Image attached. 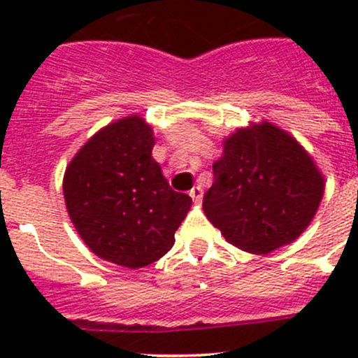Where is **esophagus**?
<instances>
[{
  "label": "esophagus",
  "instance_id": "esophagus-1",
  "mask_svg": "<svg viewBox=\"0 0 358 358\" xmlns=\"http://www.w3.org/2000/svg\"><path fill=\"white\" fill-rule=\"evenodd\" d=\"M189 196L192 197L194 201H197V202H199V201H201V197H202V189H201L199 185H197V187H194V189L190 190V192H189Z\"/></svg>",
  "mask_w": 358,
  "mask_h": 358
}]
</instances>
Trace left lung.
Returning <instances> with one entry per match:
<instances>
[{
	"mask_svg": "<svg viewBox=\"0 0 358 358\" xmlns=\"http://www.w3.org/2000/svg\"><path fill=\"white\" fill-rule=\"evenodd\" d=\"M202 209L232 246L268 255L294 243L324 197L326 180L298 140L268 121L223 138Z\"/></svg>",
	"mask_w": 358,
	"mask_h": 358,
	"instance_id": "8db88e82",
	"label": "left lung"
}]
</instances>
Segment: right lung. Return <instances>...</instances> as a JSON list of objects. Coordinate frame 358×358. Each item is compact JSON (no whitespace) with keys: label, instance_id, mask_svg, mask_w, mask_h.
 Wrapping results in <instances>:
<instances>
[{"label":"right lung","instance_id":"right-lung-1","mask_svg":"<svg viewBox=\"0 0 358 358\" xmlns=\"http://www.w3.org/2000/svg\"><path fill=\"white\" fill-rule=\"evenodd\" d=\"M154 131L133 114L103 126L64 173V199L76 232L92 252L126 268L157 262L192 199L175 192L152 157Z\"/></svg>","mask_w":358,"mask_h":358}]
</instances>
